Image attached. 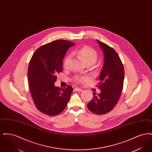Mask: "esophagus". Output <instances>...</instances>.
Segmentation results:
<instances>
[{
	"label": "esophagus",
	"instance_id": "esophagus-1",
	"mask_svg": "<svg viewBox=\"0 0 152 152\" xmlns=\"http://www.w3.org/2000/svg\"><path fill=\"white\" fill-rule=\"evenodd\" d=\"M75 91H77V92H81V91H83V89H80L79 88H75Z\"/></svg>",
	"mask_w": 152,
	"mask_h": 152
}]
</instances>
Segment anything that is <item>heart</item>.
<instances>
[{"label":"heart","mask_w":152,"mask_h":152,"mask_svg":"<svg viewBox=\"0 0 152 152\" xmlns=\"http://www.w3.org/2000/svg\"><path fill=\"white\" fill-rule=\"evenodd\" d=\"M72 54L76 55L80 58L87 65H92L96 62L98 58L97 52L92 48L89 46H84L80 48L78 50H75L72 52ZM72 58L71 55H68L65 57L63 61V66L65 68H68L69 66L70 61ZM86 80L84 77H76V81L77 83H82Z\"/></svg>","instance_id":"obj_1"}]
</instances>
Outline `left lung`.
I'll return each instance as SVG.
<instances>
[{
    "label": "left lung",
    "mask_w": 152,
    "mask_h": 152,
    "mask_svg": "<svg viewBox=\"0 0 152 152\" xmlns=\"http://www.w3.org/2000/svg\"><path fill=\"white\" fill-rule=\"evenodd\" d=\"M104 53V64L97 87L100 93H93V99L87 105L90 111L96 115L106 114L112 110L118 101L122 92L124 68L115 50L97 40Z\"/></svg>",
    "instance_id": "1"
}]
</instances>
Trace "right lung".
<instances>
[{
  "label": "right lung",
  "mask_w": 152,
  "mask_h": 152,
  "mask_svg": "<svg viewBox=\"0 0 152 152\" xmlns=\"http://www.w3.org/2000/svg\"><path fill=\"white\" fill-rule=\"evenodd\" d=\"M75 44L58 40L46 44L36 50L30 60L29 91L36 108L44 114L56 116L65 108L72 93L71 86L55 87L57 75L63 71V60L69 47Z\"/></svg>",
  "instance_id": "obj_1"
}]
</instances>
